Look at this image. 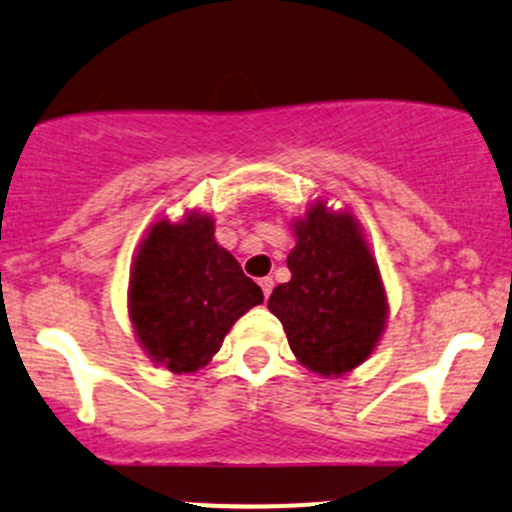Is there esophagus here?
<instances>
[{
    "instance_id": "obj_1",
    "label": "esophagus",
    "mask_w": 512,
    "mask_h": 512,
    "mask_svg": "<svg viewBox=\"0 0 512 512\" xmlns=\"http://www.w3.org/2000/svg\"><path fill=\"white\" fill-rule=\"evenodd\" d=\"M258 286H261V291H263V295H271V291H273V278H261V281H258Z\"/></svg>"
}]
</instances>
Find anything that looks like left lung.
<instances>
[{
	"mask_svg": "<svg viewBox=\"0 0 512 512\" xmlns=\"http://www.w3.org/2000/svg\"><path fill=\"white\" fill-rule=\"evenodd\" d=\"M293 231L291 281L273 288L268 310L300 365L340 377L372 355L387 323L379 268L355 217L330 212L325 202H315Z\"/></svg>",
	"mask_w": 512,
	"mask_h": 512,
	"instance_id": "8db88e82",
	"label": "left lung"
}]
</instances>
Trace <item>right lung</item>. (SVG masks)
Here are the masks:
<instances>
[{
    "mask_svg": "<svg viewBox=\"0 0 512 512\" xmlns=\"http://www.w3.org/2000/svg\"><path fill=\"white\" fill-rule=\"evenodd\" d=\"M263 303L261 288L214 241V219L189 212L147 231L130 273L128 308L142 350L170 372H194L231 325Z\"/></svg>",
    "mask_w": 512,
    "mask_h": 512,
    "instance_id": "1",
    "label": "right lung"
}]
</instances>
